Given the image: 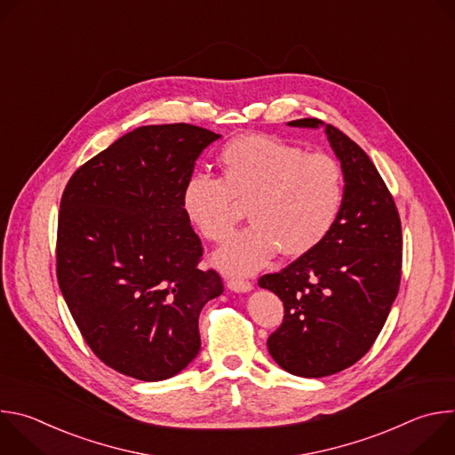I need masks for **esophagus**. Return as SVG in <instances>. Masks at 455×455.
<instances>
[{
	"label": "esophagus",
	"mask_w": 455,
	"mask_h": 455,
	"mask_svg": "<svg viewBox=\"0 0 455 455\" xmlns=\"http://www.w3.org/2000/svg\"><path fill=\"white\" fill-rule=\"evenodd\" d=\"M227 284H228V288H230L232 291H250V290H251V283L246 281V279H235V277H232V279L227 281Z\"/></svg>",
	"instance_id": "esophagus-1"
}]
</instances>
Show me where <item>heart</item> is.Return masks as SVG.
Here are the masks:
<instances>
[{
	"label": "heart",
	"mask_w": 455,
	"mask_h": 455,
	"mask_svg": "<svg viewBox=\"0 0 455 455\" xmlns=\"http://www.w3.org/2000/svg\"><path fill=\"white\" fill-rule=\"evenodd\" d=\"M220 178L190 176L181 190V211L211 243H223L248 207L251 225L235 234L216 263L228 274L265 267L279 250L302 257L333 230L344 204V171L326 153L265 135L230 140L218 155Z\"/></svg>",
	"instance_id": "b5f03b06"
}]
</instances>
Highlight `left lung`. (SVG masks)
Masks as SVG:
<instances>
[{"mask_svg": "<svg viewBox=\"0 0 455 455\" xmlns=\"http://www.w3.org/2000/svg\"><path fill=\"white\" fill-rule=\"evenodd\" d=\"M318 127V118L288 122ZM326 135L346 192L340 216L320 246L259 279L284 306L268 337L272 358L288 372L322 378L356 363L376 342L400 290L403 237L398 207L374 164L340 129Z\"/></svg>", "mask_w": 455, "mask_h": 455, "instance_id": "obj_1", "label": "left lung"}]
</instances>
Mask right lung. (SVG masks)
Wrapping results in <instances>:
<instances>
[{
	"label": "right lung",
	"mask_w": 455,
	"mask_h": 455,
	"mask_svg": "<svg viewBox=\"0 0 455 455\" xmlns=\"http://www.w3.org/2000/svg\"><path fill=\"white\" fill-rule=\"evenodd\" d=\"M220 135L192 124L142 125L83 164L60 198L55 274L95 356L142 381L198 355L202 307L223 279L181 211L200 153Z\"/></svg>",
	"instance_id": "right-lung-1"
}]
</instances>
